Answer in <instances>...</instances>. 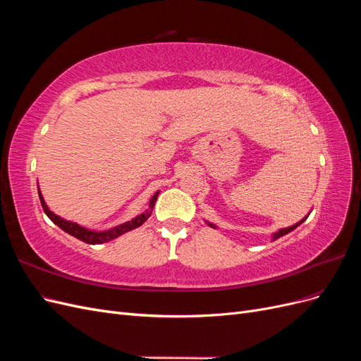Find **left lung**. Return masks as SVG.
Segmentation results:
<instances>
[{"instance_id": "left-lung-1", "label": "left lung", "mask_w": 361, "mask_h": 361, "mask_svg": "<svg viewBox=\"0 0 361 361\" xmlns=\"http://www.w3.org/2000/svg\"><path fill=\"white\" fill-rule=\"evenodd\" d=\"M310 212H312V211H310ZM310 212H309L307 215H305V216L302 218V220H301V221H298L297 224H293V226H289V227H285V228H280V231H277V232H274V233H272V235H271V239H272V241H276V239H279L280 236H285V235H288L289 232L295 231V228H297V227H298V226H300L301 223H304L305 220H307V216L310 215ZM206 224H207V226H211L212 228H216V226H215V224H212V223H209V221H206Z\"/></svg>"}]
</instances>
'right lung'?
I'll list each match as a JSON object with an SVG mask.
<instances>
[{
  "label": "right lung",
  "mask_w": 361,
  "mask_h": 361,
  "mask_svg": "<svg viewBox=\"0 0 361 361\" xmlns=\"http://www.w3.org/2000/svg\"><path fill=\"white\" fill-rule=\"evenodd\" d=\"M37 191H39V199H40L43 211H45V214L48 215L49 220H51L54 224H57V226L61 228V231H64L66 233L75 236L76 239H80V241H82V243H85V244H92V245L113 241V239L118 238L120 235H123V233H126V232L134 231V228L140 227L145 221H147V218L152 215V211H154V206H155V202H157L158 194H159V191H157L155 195H152V199L149 200V207H147V209H146L145 212L138 214L135 218H133V220L125 221V223L118 224V226H116V227L108 228V231H92V228H87V227L80 226L78 223L64 220V218L59 216L57 214H54V212L49 209V207H48L45 199H43V195H42L39 187H37Z\"/></svg>",
  "instance_id": "add662e5"
}]
</instances>
